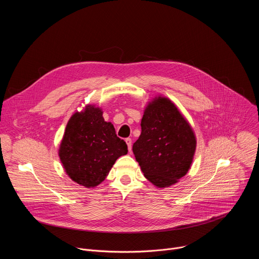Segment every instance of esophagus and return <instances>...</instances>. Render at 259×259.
Returning <instances> with one entry per match:
<instances>
[{
    "instance_id": "34e87169",
    "label": "esophagus",
    "mask_w": 259,
    "mask_h": 259,
    "mask_svg": "<svg viewBox=\"0 0 259 259\" xmlns=\"http://www.w3.org/2000/svg\"><path fill=\"white\" fill-rule=\"evenodd\" d=\"M125 141H126L127 146H128V151L131 153V151H132V140H131V138H126Z\"/></svg>"
}]
</instances>
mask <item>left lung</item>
<instances>
[{
    "instance_id": "8db88e82",
    "label": "left lung",
    "mask_w": 259,
    "mask_h": 259,
    "mask_svg": "<svg viewBox=\"0 0 259 259\" xmlns=\"http://www.w3.org/2000/svg\"><path fill=\"white\" fill-rule=\"evenodd\" d=\"M141 134L132 151L145 178L157 188H168L186 175L193 163L197 139L177 106L167 97L147 103Z\"/></svg>"
}]
</instances>
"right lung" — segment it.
Listing matches in <instances>:
<instances>
[{"mask_svg":"<svg viewBox=\"0 0 259 259\" xmlns=\"http://www.w3.org/2000/svg\"><path fill=\"white\" fill-rule=\"evenodd\" d=\"M102 109L87 104L67 122L58 156L68 177L85 188H95L108 175L127 144L116 134L114 125L105 122Z\"/></svg>","mask_w":259,"mask_h":259,"instance_id":"1","label":"right lung"}]
</instances>
